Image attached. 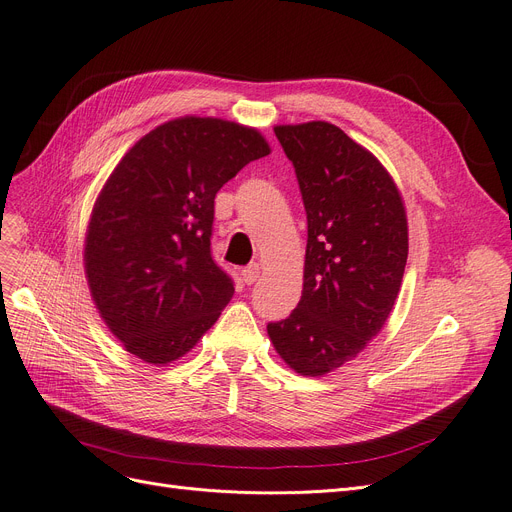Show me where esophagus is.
<instances>
[{
    "instance_id": "34e87169",
    "label": "esophagus",
    "mask_w": 512,
    "mask_h": 512,
    "mask_svg": "<svg viewBox=\"0 0 512 512\" xmlns=\"http://www.w3.org/2000/svg\"><path fill=\"white\" fill-rule=\"evenodd\" d=\"M241 277H243L245 283L252 285V283L260 277V264L254 262V264H250V267H245V269L241 271Z\"/></svg>"
}]
</instances>
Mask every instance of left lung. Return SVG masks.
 Returning <instances> with one entry per match:
<instances>
[{
	"label": "left lung",
	"instance_id": "1",
	"mask_svg": "<svg viewBox=\"0 0 512 512\" xmlns=\"http://www.w3.org/2000/svg\"><path fill=\"white\" fill-rule=\"evenodd\" d=\"M273 130L296 168L309 239L300 302L267 332L296 374L325 376L355 359L391 315L407 262V212L380 159L330 121Z\"/></svg>",
	"mask_w": 512,
	"mask_h": 512
}]
</instances>
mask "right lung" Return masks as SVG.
<instances>
[{"label": "right lung", "instance_id": "add662e5", "mask_svg": "<svg viewBox=\"0 0 512 512\" xmlns=\"http://www.w3.org/2000/svg\"><path fill=\"white\" fill-rule=\"evenodd\" d=\"M271 153L256 128L185 115L142 136L102 185L88 220L84 271L109 332L134 357H185L233 298L210 254L214 197Z\"/></svg>", "mask_w": 512, "mask_h": 512}]
</instances>
